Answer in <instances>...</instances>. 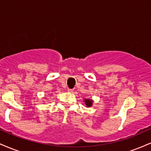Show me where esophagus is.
I'll list each match as a JSON object with an SVG mask.
<instances>
[{
	"label": "esophagus",
	"instance_id": "1",
	"mask_svg": "<svg viewBox=\"0 0 151 151\" xmlns=\"http://www.w3.org/2000/svg\"><path fill=\"white\" fill-rule=\"evenodd\" d=\"M67 91H68V92H70V93H72L74 91V89H67Z\"/></svg>",
	"mask_w": 151,
	"mask_h": 151
}]
</instances>
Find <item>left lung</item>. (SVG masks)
Returning a JSON list of instances; mask_svg holds the SVG:
<instances>
[{
	"label": "left lung",
	"mask_w": 151,
	"mask_h": 151,
	"mask_svg": "<svg viewBox=\"0 0 151 151\" xmlns=\"http://www.w3.org/2000/svg\"><path fill=\"white\" fill-rule=\"evenodd\" d=\"M83 101H84V104H85L86 106L87 107V108H89V107H91V106H92V104H93V101L92 99H91L84 98Z\"/></svg>",
	"instance_id": "obj_1"
}]
</instances>
